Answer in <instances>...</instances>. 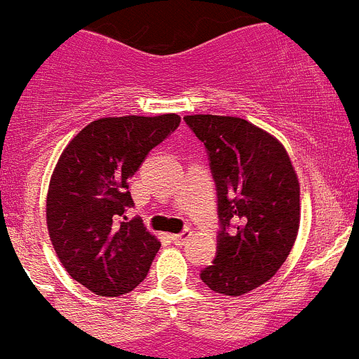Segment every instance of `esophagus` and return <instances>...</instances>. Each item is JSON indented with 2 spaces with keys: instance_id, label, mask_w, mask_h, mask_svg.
<instances>
[{
  "instance_id": "obj_1",
  "label": "esophagus",
  "mask_w": 359,
  "mask_h": 359,
  "mask_svg": "<svg viewBox=\"0 0 359 359\" xmlns=\"http://www.w3.org/2000/svg\"><path fill=\"white\" fill-rule=\"evenodd\" d=\"M189 236H191L189 231H180V233H173V236H171V241H173L175 245H184L186 241L189 239Z\"/></svg>"
}]
</instances>
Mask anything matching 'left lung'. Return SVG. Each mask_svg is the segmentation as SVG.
<instances>
[{"label":"left lung","mask_w":359,"mask_h":359,"mask_svg":"<svg viewBox=\"0 0 359 359\" xmlns=\"http://www.w3.org/2000/svg\"><path fill=\"white\" fill-rule=\"evenodd\" d=\"M217 184V257L201 272L210 290L245 296L272 279L299 231V180L273 135L239 116L188 114ZM231 222L234 230L227 231Z\"/></svg>","instance_id":"obj_1"}]
</instances>
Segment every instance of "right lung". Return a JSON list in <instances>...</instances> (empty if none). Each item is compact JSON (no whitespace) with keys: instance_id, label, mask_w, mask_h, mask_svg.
Masks as SVG:
<instances>
[{"instance_id":"add662e5","label":"right lung","mask_w":359,"mask_h":359,"mask_svg":"<svg viewBox=\"0 0 359 359\" xmlns=\"http://www.w3.org/2000/svg\"><path fill=\"white\" fill-rule=\"evenodd\" d=\"M175 113L107 116L87 123L60 155L47 191V228L60 263L96 296L116 297L146 279L161 241L133 206L129 179L179 128Z\"/></svg>"}]
</instances>
